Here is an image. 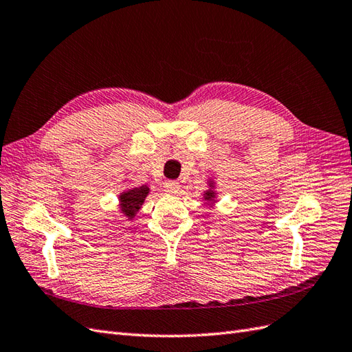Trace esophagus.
Returning <instances> with one entry per match:
<instances>
[{"label":"esophagus","mask_w":352,"mask_h":352,"mask_svg":"<svg viewBox=\"0 0 352 352\" xmlns=\"http://www.w3.org/2000/svg\"><path fill=\"white\" fill-rule=\"evenodd\" d=\"M179 190H181V185H179V182L176 181H167L164 184V191L168 194H176L179 192Z\"/></svg>","instance_id":"34e87169"}]
</instances>
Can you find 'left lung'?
<instances>
[{"label":"left lung","mask_w":352,"mask_h":352,"mask_svg":"<svg viewBox=\"0 0 352 352\" xmlns=\"http://www.w3.org/2000/svg\"><path fill=\"white\" fill-rule=\"evenodd\" d=\"M206 184H208V190L203 191V200H204V203H208L210 208H213V206H215L218 201L217 182L213 177H209L208 181H206Z\"/></svg>","instance_id":"left-lung-1"}]
</instances>
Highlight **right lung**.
<instances>
[{
  "label": "right lung",
  "mask_w": 352,
  "mask_h": 352,
  "mask_svg": "<svg viewBox=\"0 0 352 352\" xmlns=\"http://www.w3.org/2000/svg\"><path fill=\"white\" fill-rule=\"evenodd\" d=\"M151 192V188L148 185L142 186H133L122 190L118 194V210L124 218L128 221H133L137 213L142 209V206L146 200V197Z\"/></svg>",
  "instance_id": "1"
}]
</instances>
